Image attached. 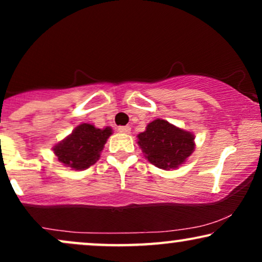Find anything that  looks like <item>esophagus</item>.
<instances>
[{"mask_svg":"<svg viewBox=\"0 0 262 262\" xmlns=\"http://www.w3.org/2000/svg\"><path fill=\"white\" fill-rule=\"evenodd\" d=\"M130 125H121V127H118V132L123 134H129L130 133Z\"/></svg>","mask_w":262,"mask_h":262,"instance_id":"1","label":"esophagus"}]
</instances>
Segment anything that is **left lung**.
<instances>
[{
  "label": "left lung",
  "instance_id": "8db88e82",
  "mask_svg": "<svg viewBox=\"0 0 262 262\" xmlns=\"http://www.w3.org/2000/svg\"><path fill=\"white\" fill-rule=\"evenodd\" d=\"M138 144L148 160L160 169H175L194 149L193 135L162 119L149 123L146 130L138 135Z\"/></svg>",
  "mask_w": 262,
  "mask_h": 262
}]
</instances>
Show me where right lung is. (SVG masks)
Listing matches in <instances>:
<instances>
[{"label": "right lung", "mask_w": 262, "mask_h": 262, "mask_svg": "<svg viewBox=\"0 0 262 262\" xmlns=\"http://www.w3.org/2000/svg\"><path fill=\"white\" fill-rule=\"evenodd\" d=\"M112 129H97L91 124H80L70 137L58 144L54 152L58 160L69 167L83 170L90 167L100 159V152L103 149Z\"/></svg>", "instance_id": "right-lung-1"}]
</instances>
